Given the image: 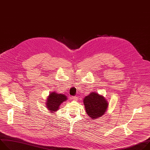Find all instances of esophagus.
<instances>
[{
    "label": "esophagus",
    "instance_id": "esophagus-1",
    "mask_svg": "<svg viewBox=\"0 0 150 150\" xmlns=\"http://www.w3.org/2000/svg\"><path fill=\"white\" fill-rule=\"evenodd\" d=\"M72 98L74 100L76 101V100H78V97H76V96H72Z\"/></svg>",
    "mask_w": 150,
    "mask_h": 150
}]
</instances>
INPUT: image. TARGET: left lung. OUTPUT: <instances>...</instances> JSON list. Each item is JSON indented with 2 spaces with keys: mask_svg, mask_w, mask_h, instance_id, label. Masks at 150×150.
Segmentation results:
<instances>
[{
  "mask_svg": "<svg viewBox=\"0 0 150 150\" xmlns=\"http://www.w3.org/2000/svg\"><path fill=\"white\" fill-rule=\"evenodd\" d=\"M83 101L87 115L93 120L103 116L108 108L105 98L95 92L85 97Z\"/></svg>",
  "mask_w": 150,
  "mask_h": 150,
  "instance_id": "left-lung-1",
  "label": "left lung"
}]
</instances>
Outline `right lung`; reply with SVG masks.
I'll return each mask as SVG.
<instances>
[{"instance_id":"1","label":"right lung","mask_w":150,"mask_h":150,"mask_svg":"<svg viewBox=\"0 0 150 150\" xmlns=\"http://www.w3.org/2000/svg\"><path fill=\"white\" fill-rule=\"evenodd\" d=\"M67 97L62 94H57L56 92L51 93L47 99L46 107L51 112H56L59 109V107L62 103L67 100Z\"/></svg>"}]
</instances>
